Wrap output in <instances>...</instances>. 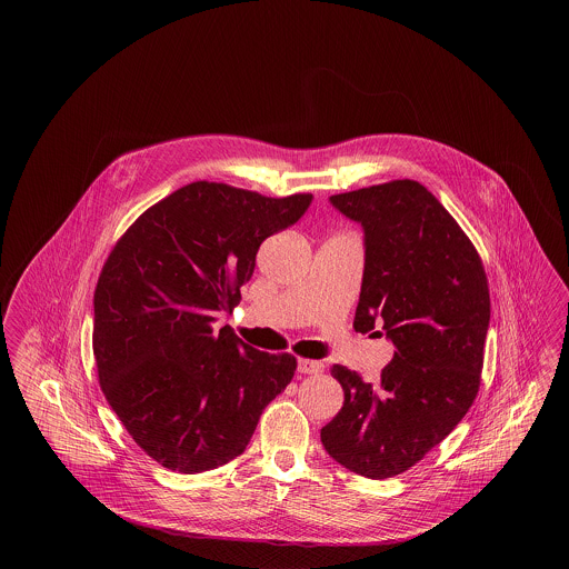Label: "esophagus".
<instances>
[{"mask_svg":"<svg viewBox=\"0 0 569 569\" xmlns=\"http://www.w3.org/2000/svg\"><path fill=\"white\" fill-rule=\"evenodd\" d=\"M322 369H325V365L320 360H309V358L298 360V373H302V376H316Z\"/></svg>","mask_w":569,"mask_h":569,"instance_id":"34e87169","label":"esophagus"}]
</instances>
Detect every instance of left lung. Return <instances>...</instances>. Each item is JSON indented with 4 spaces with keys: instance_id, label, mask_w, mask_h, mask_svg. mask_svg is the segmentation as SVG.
Returning a JSON list of instances; mask_svg holds the SVG:
<instances>
[{
    "instance_id": "8db88e82",
    "label": "left lung",
    "mask_w": 569,
    "mask_h": 569,
    "mask_svg": "<svg viewBox=\"0 0 569 569\" xmlns=\"http://www.w3.org/2000/svg\"><path fill=\"white\" fill-rule=\"evenodd\" d=\"M330 204L365 232L353 328L381 326L397 352L378 383L341 365L330 369L346 401L320 437L339 465L383 480L425 459L478 395L490 320L487 272L455 217L418 181L337 193Z\"/></svg>"
}]
</instances>
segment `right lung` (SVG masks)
Masks as SVG:
<instances>
[{"mask_svg":"<svg viewBox=\"0 0 569 569\" xmlns=\"http://www.w3.org/2000/svg\"><path fill=\"white\" fill-rule=\"evenodd\" d=\"M311 200L196 181L112 247L93 295L98 378L126 431L166 469L200 473L243 455L295 378V356L258 352L213 322L239 305L262 241Z\"/></svg>","mask_w":569,"mask_h":569,"instance_id":"right-lung-1","label":"right lung"}]
</instances>
